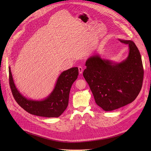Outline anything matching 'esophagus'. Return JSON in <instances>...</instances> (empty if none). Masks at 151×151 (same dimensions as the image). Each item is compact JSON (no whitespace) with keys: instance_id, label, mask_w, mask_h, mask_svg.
I'll use <instances>...</instances> for the list:
<instances>
[{"instance_id":"esophagus-1","label":"esophagus","mask_w":151,"mask_h":151,"mask_svg":"<svg viewBox=\"0 0 151 151\" xmlns=\"http://www.w3.org/2000/svg\"><path fill=\"white\" fill-rule=\"evenodd\" d=\"M78 70H79V73H80V74H81L83 73V68L81 66H79L78 67Z\"/></svg>"}]
</instances>
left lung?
I'll list each match as a JSON object with an SVG mask.
<instances>
[{
	"label": "left lung",
	"mask_w": 151,
	"mask_h": 151,
	"mask_svg": "<svg viewBox=\"0 0 151 151\" xmlns=\"http://www.w3.org/2000/svg\"><path fill=\"white\" fill-rule=\"evenodd\" d=\"M119 40L129 47L125 60L115 63L94 55L87 60L83 72L97 105L106 111L135 100L143 81V66L138 47L131 40Z\"/></svg>",
	"instance_id": "left-lung-1"
}]
</instances>
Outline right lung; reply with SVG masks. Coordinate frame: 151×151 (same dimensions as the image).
<instances>
[{
    "instance_id": "add662e5",
    "label": "right lung",
    "mask_w": 151,
    "mask_h": 151,
    "mask_svg": "<svg viewBox=\"0 0 151 151\" xmlns=\"http://www.w3.org/2000/svg\"><path fill=\"white\" fill-rule=\"evenodd\" d=\"M79 74L78 67L63 71L59 76L56 84L50 96L42 100L26 99L16 88L9 67V83L13 96L18 105L29 113L46 117H58L66 109L69 93L74 81Z\"/></svg>"
}]
</instances>
